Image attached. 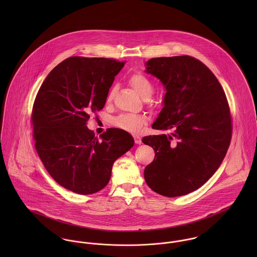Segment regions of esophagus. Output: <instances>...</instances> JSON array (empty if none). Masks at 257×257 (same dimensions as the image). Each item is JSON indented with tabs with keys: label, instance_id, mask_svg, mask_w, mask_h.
<instances>
[{
	"label": "esophagus",
	"instance_id": "34e87169",
	"mask_svg": "<svg viewBox=\"0 0 257 257\" xmlns=\"http://www.w3.org/2000/svg\"><path fill=\"white\" fill-rule=\"evenodd\" d=\"M135 142H136L137 145H142V139L139 138V137H136V138H135Z\"/></svg>",
	"mask_w": 257,
	"mask_h": 257
}]
</instances>
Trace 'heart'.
I'll list each match as a JSON object with an SVG mask.
<instances>
[{
  "instance_id": "b5f03b06",
  "label": "heart",
  "mask_w": 257,
  "mask_h": 257,
  "mask_svg": "<svg viewBox=\"0 0 257 257\" xmlns=\"http://www.w3.org/2000/svg\"><path fill=\"white\" fill-rule=\"evenodd\" d=\"M128 82L132 87L138 92V94L144 100H148L153 93V85L151 81L143 73L133 74L128 78ZM114 94V88L110 91L108 96V101H110ZM147 123V118L144 115L132 114V113H122L117 115L112 119V124L120 130L130 132V133H140Z\"/></svg>"
}]
</instances>
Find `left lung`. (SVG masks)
Wrapping results in <instances>:
<instances>
[{
	"instance_id": "1",
	"label": "left lung",
	"mask_w": 257,
	"mask_h": 257,
	"mask_svg": "<svg viewBox=\"0 0 257 257\" xmlns=\"http://www.w3.org/2000/svg\"><path fill=\"white\" fill-rule=\"evenodd\" d=\"M145 65L166 90L152 128L173 131L143 139L155 152L145 179L162 196L187 195L215 174L226 154L231 139L226 97L216 76L194 57L151 58Z\"/></svg>"
}]
</instances>
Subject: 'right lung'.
Listing matches in <instances>:
<instances>
[{"mask_svg": "<svg viewBox=\"0 0 257 257\" xmlns=\"http://www.w3.org/2000/svg\"><path fill=\"white\" fill-rule=\"evenodd\" d=\"M123 65L108 58L70 57L47 75L37 93L32 117L37 153L50 176L74 193L102 190L113 162L135 145L123 130L109 128L100 141L87 127L90 114L104 108Z\"/></svg>", "mask_w": 257, "mask_h": 257, "instance_id": "obj_1", "label": "right lung"}]
</instances>
